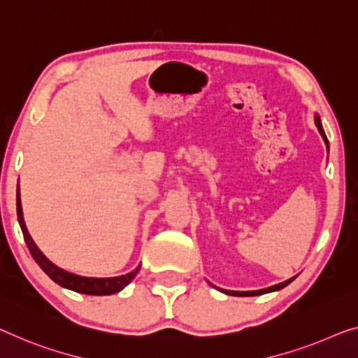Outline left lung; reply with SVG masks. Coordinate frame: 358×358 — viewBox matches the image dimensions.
<instances>
[{"instance_id": "1", "label": "left lung", "mask_w": 358, "mask_h": 358, "mask_svg": "<svg viewBox=\"0 0 358 358\" xmlns=\"http://www.w3.org/2000/svg\"><path fill=\"white\" fill-rule=\"evenodd\" d=\"M315 124H317V127H318L320 135L323 136V140H324V143H327V146H328V138H327V135H324L323 127H322V122H320V117H318V115H315ZM292 280H294V278L286 280V281L280 282V285L270 286V287H266V289H259V291H227V289H220V291H222V292H225V294H228V296H260V294H265V292L280 291V289H282V287H285V286L289 285V282H291Z\"/></svg>"}]
</instances>
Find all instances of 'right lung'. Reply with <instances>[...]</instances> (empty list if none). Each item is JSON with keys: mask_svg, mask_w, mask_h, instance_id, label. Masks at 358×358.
<instances>
[{"mask_svg": "<svg viewBox=\"0 0 358 358\" xmlns=\"http://www.w3.org/2000/svg\"><path fill=\"white\" fill-rule=\"evenodd\" d=\"M17 218L20 230L24 233V239L27 243V248H29L31 257L35 259V262L40 265V268L45 271V273L50 276V278L57 282V285L62 287H67V289L82 292V294H90V296H109L115 294L124 289V287L135 278L138 270H140V265L136 266L135 270L130 271V273L122 275V276H114V278H87V276H78L73 273H69V271L59 268L52 262H50L45 255H43L41 250L36 248L34 239L30 238L29 231H27L24 215H22V204H20V196L17 193Z\"/></svg>", "mask_w": 358, "mask_h": 358, "instance_id": "1", "label": "right lung"}]
</instances>
